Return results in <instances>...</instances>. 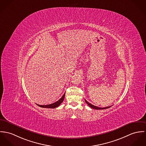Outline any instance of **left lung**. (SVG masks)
<instances>
[{"label": "left lung", "mask_w": 146, "mask_h": 146, "mask_svg": "<svg viewBox=\"0 0 146 146\" xmlns=\"http://www.w3.org/2000/svg\"><path fill=\"white\" fill-rule=\"evenodd\" d=\"M85 102H86V103L90 106V107H91V108H92V109H96V110H101V109H108V108H110L111 106H108V107H106V108H99V107H97V106H95V105H92L91 104H90V103H89L88 101H87L86 100H85Z\"/></svg>", "instance_id": "obj_1"}]
</instances>
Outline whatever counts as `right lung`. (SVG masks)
I'll list each match as a JSON object with an SVG mask.
<instances>
[{
  "label": "right lung",
  "mask_w": 146,
  "mask_h": 146,
  "mask_svg": "<svg viewBox=\"0 0 146 146\" xmlns=\"http://www.w3.org/2000/svg\"><path fill=\"white\" fill-rule=\"evenodd\" d=\"M65 94L63 95V96L60 99H59L58 101H57L56 102L51 104H49V105H37L38 106L41 107V108H50V109H54L55 108L58 107L64 101V96H65Z\"/></svg>",
  "instance_id": "add662e5"
}]
</instances>
